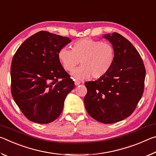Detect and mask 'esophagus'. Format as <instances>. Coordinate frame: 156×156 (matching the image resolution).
<instances>
[{
  "mask_svg": "<svg viewBox=\"0 0 156 156\" xmlns=\"http://www.w3.org/2000/svg\"><path fill=\"white\" fill-rule=\"evenodd\" d=\"M74 83H75V85H79V84H80V81H78V80H74Z\"/></svg>",
  "mask_w": 156,
  "mask_h": 156,
  "instance_id": "34e87169",
  "label": "esophagus"
}]
</instances>
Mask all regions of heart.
Masks as SVG:
<instances>
[{
  "label": "heart",
  "mask_w": 156,
  "mask_h": 156,
  "mask_svg": "<svg viewBox=\"0 0 156 156\" xmlns=\"http://www.w3.org/2000/svg\"><path fill=\"white\" fill-rule=\"evenodd\" d=\"M58 58L67 72H72L80 61L81 67L73 71L76 79L83 80L91 76L98 79L106 75L115 60V50L112 44L82 38L76 41L72 50L62 47L58 53Z\"/></svg>",
  "instance_id": "heart-1"
}]
</instances>
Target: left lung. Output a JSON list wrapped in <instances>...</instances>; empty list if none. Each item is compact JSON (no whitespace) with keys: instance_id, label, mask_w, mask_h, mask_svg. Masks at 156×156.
Masks as SVG:
<instances>
[{"instance_id":"1","label":"left lung","mask_w":156,"mask_h":156,"mask_svg":"<svg viewBox=\"0 0 156 156\" xmlns=\"http://www.w3.org/2000/svg\"><path fill=\"white\" fill-rule=\"evenodd\" d=\"M112 43L115 60L106 75L84 83V98L87 113L98 122L115 123L134 112L144 92L146 70L140 55L127 39L118 33L106 34Z\"/></svg>"}]
</instances>
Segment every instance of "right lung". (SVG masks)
Returning <instances> with one entry per match:
<instances>
[{
	"instance_id": "right-lung-1",
	"label": "right lung",
	"mask_w": 156,
	"mask_h": 156,
	"mask_svg": "<svg viewBox=\"0 0 156 156\" xmlns=\"http://www.w3.org/2000/svg\"><path fill=\"white\" fill-rule=\"evenodd\" d=\"M70 42L67 37L41 31L23 42L14 55L12 95L30 121H54L62 112L67 95L74 88V82L58 58L59 50Z\"/></svg>"
}]
</instances>
